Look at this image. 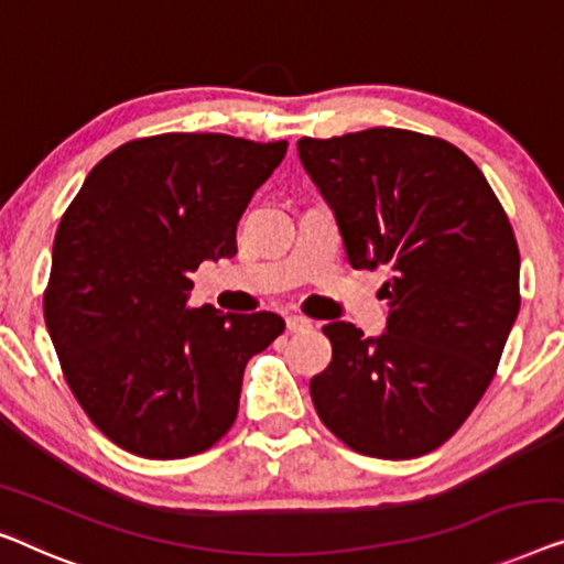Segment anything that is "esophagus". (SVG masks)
<instances>
[{
  "instance_id": "1",
  "label": "esophagus",
  "mask_w": 564,
  "mask_h": 564,
  "mask_svg": "<svg viewBox=\"0 0 564 564\" xmlns=\"http://www.w3.org/2000/svg\"><path fill=\"white\" fill-rule=\"evenodd\" d=\"M288 330L290 333H307V330H313V321H307V317H302V315H290Z\"/></svg>"
}]
</instances>
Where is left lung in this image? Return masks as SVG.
<instances>
[{
  "mask_svg": "<svg viewBox=\"0 0 564 564\" xmlns=\"http://www.w3.org/2000/svg\"><path fill=\"white\" fill-rule=\"evenodd\" d=\"M354 269L389 267L387 333L328 323L333 361L310 397L350 451L406 460L458 432L499 369L519 315V247L468 154L440 137L373 127L297 142Z\"/></svg>",
  "mask_w": 564,
  "mask_h": 564,
  "instance_id": "8db88e82",
  "label": "left lung"
}]
</instances>
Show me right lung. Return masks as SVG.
<instances>
[{
	"mask_svg": "<svg viewBox=\"0 0 564 564\" xmlns=\"http://www.w3.org/2000/svg\"><path fill=\"white\" fill-rule=\"evenodd\" d=\"M288 142L167 132L88 173L53 243L43 310L63 377L113 445L152 460L203 453L239 412L274 313L195 310L191 272L236 254V226Z\"/></svg>",
	"mask_w": 564,
	"mask_h": 564,
	"instance_id": "right-lung-1",
	"label": "right lung"
}]
</instances>
